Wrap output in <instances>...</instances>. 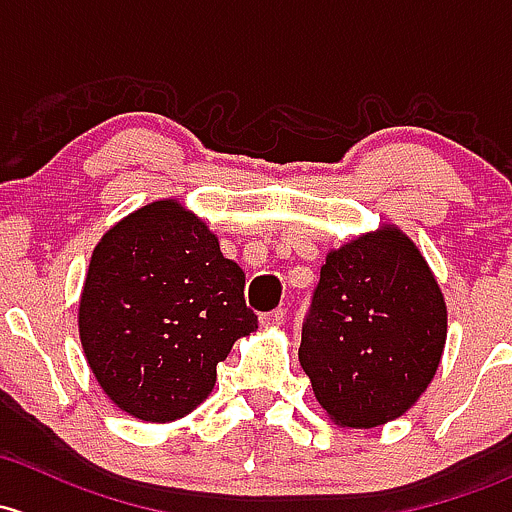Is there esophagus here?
<instances>
[{
    "instance_id": "1",
    "label": "esophagus",
    "mask_w": 512,
    "mask_h": 512,
    "mask_svg": "<svg viewBox=\"0 0 512 512\" xmlns=\"http://www.w3.org/2000/svg\"><path fill=\"white\" fill-rule=\"evenodd\" d=\"M284 316H287V309H274L267 311V314L260 316V324L265 328H274V326H282L284 324Z\"/></svg>"
}]
</instances>
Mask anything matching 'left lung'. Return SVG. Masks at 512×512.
I'll return each instance as SVG.
<instances>
[{"instance_id": "left-lung-1", "label": "left lung", "mask_w": 512, "mask_h": 512, "mask_svg": "<svg viewBox=\"0 0 512 512\" xmlns=\"http://www.w3.org/2000/svg\"><path fill=\"white\" fill-rule=\"evenodd\" d=\"M444 343V294L400 228L328 252L299 363L333 422L370 429L405 414L432 383Z\"/></svg>"}]
</instances>
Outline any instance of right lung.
Listing matches in <instances>:
<instances>
[{
	"label": "right lung",
	"mask_w": 512,
	"mask_h": 512,
	"mask_svg": "<svg viewBox=\"0 0 512 512\" xmlns=\"http://www.w3.org/2000/svg\"><path fill=\"white\" fill-rule=\"evenodd\" d=\"M83 353L105 395L144 422H174L215 385V365L257 328L245 272L198 215L166 198L112 225L80 294Z\"/></svg>",
	"instance_id": "obj_1"
}]
</instances>
